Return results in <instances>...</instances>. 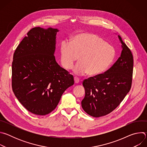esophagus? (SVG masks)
I'll return each instance as SVG.
<instances>
[{"label":"esophagus","mask_w":147,"mask_h":147,"mask_svg":"<svg viewBox=\"0 0 147 147\" xmlns=\"http://www.w3.org/2000/svg\"><path fill=\"white\" fill-rule=\"evenodd\" d=\"M74 82H75L76 84L78 83V82H79V81H80L79 78H77V77H75L74 78Z\"/></svg>","instance_id":"1"}]
</instances>
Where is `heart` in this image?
<instances>
[{"label":"heart","instance_id":"obj_1","mask_svg":"<svg viewBox=\"0 0 147 147\" xmlns=\"http://www.w3.org/2000/svg\"><path fill=\"white\" fill-rule=\"evenodd\" d=\"M60 54L61 65L65 69H71L78 59L79 62L73 72L79 76L88 74L90 76H96L110 67L116 52L113 47L100 37L93 34L82 32L74 35L71 42L62 41Z\"/></svg>","mask_w":147,"mask_h":147}]
</instances>
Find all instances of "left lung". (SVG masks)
<instances>
[{
  "label": "left lung",
  "instance_id": "obj_1",
  "mask_svg": "<svg viewBox=\"0 0 147 147\" xmlns=\"http://www.w3.org/2000/svg\"><path fill=\"white\" fill-rule=\"evenodd\" d=\"M121 44L120 56L106 72L85 80L82 85L85 96L81 107L87 114L99 117L115 109L130 91L133 70V57L130 49Z\"/></svg>",
  "mask_w": 147,
  "mask_h": 147
}]
</instances>
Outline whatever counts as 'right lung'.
<instances>
[{
  "label": "right lung",
  "instance_id": "obj_1",
  "mask_svg": "<svg viewBox=\"0 0 147 147\" xmlns=\"http://www.w3.org/2000/svg\"><path fill=\"white\" fill-rule=\"evenodd\" d=\"M51 27L32 28L16 48L12 62V89L29 112L44 116L53 111L74 78L54 56L56 34Z\"/></svg>",
  "mask_w": 147,
  "mask_h": 147
}]
</instances>
